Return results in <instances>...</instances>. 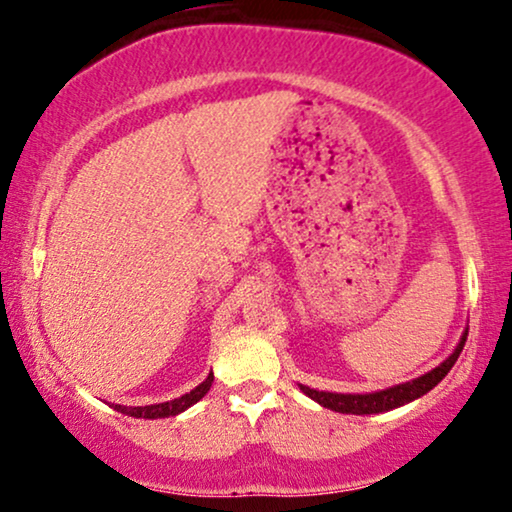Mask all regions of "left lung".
I'll list each match as a JSON object with an SVG mask.
<instances>
[{
	"instance_id": "obj_1",
	"label": "left lung",
	"mask_w": 512,
	"mask_h": 512,
	"mask_svg": "<svg viewBox=\"0 0 512 512\" xmlns=\"http://www.w3.org/2000/svg\"><path fill=\"white\" fill-rule=\"evenodd\" d=\"M466 335H468V331L461 335L457 349H454V352L447 356V359L440 363L438 368H433L431 373L417 377V380H412V382L396 384V387H391V389L375 391V394H331V391L310 389V387H305V384H300V389H303V394L310 396L312 401L324 405V408H331L335 412H345V415H375V412L394 410V408H398V405H405V403L415 401V398H419V396H424L426 391H431L447 373H450V368L454 366V361L459 359L461 349H464V345H466Z\"/></svg>"
}]
</instances>
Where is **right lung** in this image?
Instances as JSON below:
<instances>
[{
	"mask_svg": "<svg viewBox=\"0 0 512 512\" xmlns=\"http://www.w3.org/2000/svg\"><path fill=\"white\" fill-rule=\"evenodd\" d=\"M214 382V375L209 373L207 380L198 384L191 394H184L179 398H174V401H167V403H158V405H144V408H125V405H114L118 412H123V415H130V417H144V419H158V417H172V415H179V412H184L186 408H191L193 403H198L202 396L207 394L209 387H212Z\"/></svg>",
	"mask_w": 512,
	"mask_h": 512,
	"instance_id": "obj_1",
	"label": "right lung"
}]
</instances>
